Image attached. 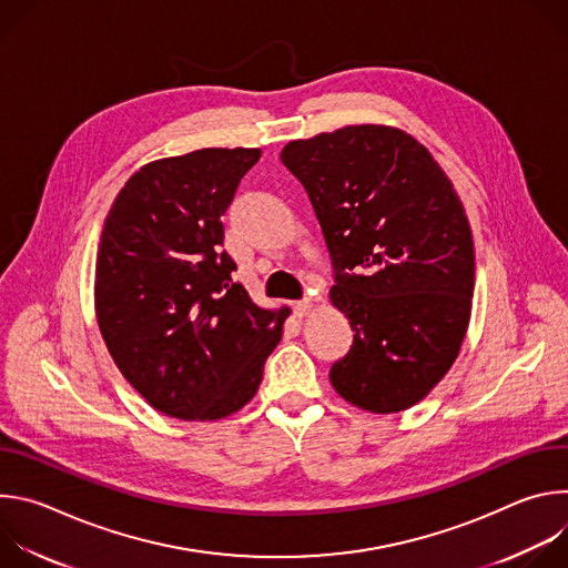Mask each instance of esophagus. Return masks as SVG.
Masks as SVG:
<instances>
[{
  "label": "esophagus",
  "instance_id": "esophagus-1",
  "mask_svg": "<svg viewBox=\"0 0 568 568\" xmlns=\"http://www.w3.org/2000/svg\"><path fill=\"white\" fill-rule=\"evenodd\" d=\"M310 307H312L310 298H303V301H296V303H294V312H296L298 316H305V314L310 312Z\"/></svg>",
  "mask_w": 568,
  "mask_h": 568
}]
</instances>
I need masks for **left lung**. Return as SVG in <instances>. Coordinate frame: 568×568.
<instances>
[{"label":"left lung","mask_w":568,"mask_h":568,"mask_svg":"<svg viewBox=\"0 0 568 568\" xmlns=\"http://www.w3.org/2000/svg\"><path fill=\"white\" fill-rule=\"evenodd\" d=\"M281 161L305 186L333 258L331 301L355 331L333 364L357 409L397 414L447 375L474 294V240L432 152L390 125L290 141Z\"/></svg>","instance_id":"left-lung-1"}]
</instances>
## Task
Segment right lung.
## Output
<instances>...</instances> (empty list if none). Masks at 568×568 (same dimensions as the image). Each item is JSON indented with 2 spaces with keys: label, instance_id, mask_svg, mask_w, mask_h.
Instances as JSON below:
<instances>
[{
  "label": "right lung",
  "instance_id": "right-lung-1",
  "mask_svg": "<svg viewBox=\"0 0 568 568\" xmlns=\"http://www.w3.org/2000/svg\"><path fill=\"white\" fill-rule=\"evenodd\" d=\"M258 159L202 148L150 161L105 217L99 328L123 377L171 418L222 420L250 404L292 312L256 305L222 250V215Z\"/></svg>",
  "mask_w": 568,
  "mask_h": 568
}]
</instances>
